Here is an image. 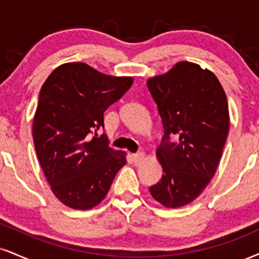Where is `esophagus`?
Returning <instances> with one entry per match:
<instances>
[{
  "instance_id": "esophagus-1",
  "label": "esophagus",
  "mask_w": 259,
  "mask_h": 259,
  "mask_svg": "<svg viewBox=\"0 0 259 259\" xmlns=\"http://www.w3.org/2000/svg\"><path fill=\"white\" fill-rule=\"evenodd\" d=\"M132 157H133V160H134V163H135V164H140V163H141V161H142L143 159H145L146 154H145V152H139V153H135V154H133Z\"/></svg>"
}]
</instances>
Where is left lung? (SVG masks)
<instances>
[{"instance_id": "1", "label": "left lung", "mask_w": 259, "mask_h": 259, "mask_svg": "<svg viewBox=\"0 0 259 259\" xmlns=\"http://www.w3.org/2000/svg\"><path fill=\"white\" fill-rule=\"evenodd\" d=\"M147 87L164 126L155 153L163 177L149 192L165 207H182L206 188L222 158L230 123L226 93L210 70L189 61L148 78Z\"/></svg>"}]
</instances>
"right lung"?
I'll return each mask as SVG.
<instances>
[{"instance_id":"right-lung-1","label":"right lung","mask_w":259,"mask_h":259,"mask_svg":"<svg viewBox=\"0 0 259 259\" xmlns=\"http://www.w3.org/2000/svg\"><path fill=\"white\" fill-rule=\"evenodd\" d=\"M133 77L99 72L85 62L55 68L39 92L32 136L52 192L74 210H89L107 195L126 153L108 147L104 112L133 85Z\"/></svg>"}]
</instances>
